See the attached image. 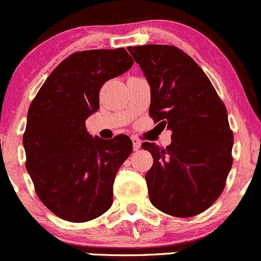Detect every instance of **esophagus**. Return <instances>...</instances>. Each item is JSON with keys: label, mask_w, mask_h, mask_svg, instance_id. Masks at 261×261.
Masks as SVG:
<instances>
[{"label": "esophagus", "mask_w": 261, "mask_h": 261, "mask_svg": "<svg viewBox=\"0 0 261 261\" xmlns=\"http://www.w3.org/2000/svg\"><path fill=\"white\" fill-rule=\"evenodd\" d=\"M131 140H133V147H134V151H139L140 147H141V142H140V140L137 139V137H131Z\"/></svg>", "instance_id": "1"}]
</instances>
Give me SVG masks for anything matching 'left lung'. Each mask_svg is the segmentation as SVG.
<instances>
[{"label":"left lung","mask_w":261,"mask_h":261,"mask_svg":"<svg viewBox=\"0 0 261 261\" xmlns=\"http://www.w3.org/2000/svg\"><path fill=\"white\" fill-rule=\"evenodd\" d=\"M127 49L150 84L148 113L172 131L165 150L142 144L153 157L145 176L151 203L170 216H197L220 196L233 165L227 109L204 71L185 51L161 44Z\"/></svg>","instance_id":"8db88e82"}]
</instances>
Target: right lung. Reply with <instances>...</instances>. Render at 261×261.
Here are the masks:
<instances>
[{
  "instance_id": "right-lung-1",
  "label": "right lung",
  "mask_w": 261,
  "mask_h": 261,
  "mask_svg": "<svg viewBox=\"0 0 261 261\" xmlns=\"http://www.w3.org/2000/svg\"><path fill=\"white\" fill-rule=\"evenodd\" d=\"M133 64L125 48L76 51L51 71L28 109L25 168L37 196L59 218L88 222L113 204L114 179L133 141L93 137L85 120L98 111L102 84Z\"/></svg>"
}]
</instances>
